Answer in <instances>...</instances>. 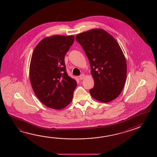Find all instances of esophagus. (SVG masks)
<instances>
[{
	"label": "esophagus",
	"mask_w": 157,
	"mask_h": 157,
	"mask_svg": "<svg viewBox=\"0 0 157 157\" xmlns=\"http://www.w3.org/2000/svg\"><path fill=\"white\" fill-rule=\"evenodd\" d=\"M85 78V75H83V74L81 75L80 76H79V78H80V80H83Z\"/></svg>",
	"instance_id": "1"
}]
</instances>
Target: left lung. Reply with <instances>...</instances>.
I'll use <instances>...</instances> for the list:
<instances>
[{
    "label": "left lung",
    "instance_id": "left-lung-1",
    "mask_svg": "<svg viewBox=\"0 0 157 157\" xmlns=\"http://www.w3.org/2000/svg\"><path fill=\"white\" fill-rule=\"evenodd\" d=\"M76 40L90 62L94 81L91 96L103 103L114 100L123 90L127 76L126 60L119 44L101 29L78 33Z\"/></svg>",
    "mask_w": 157,
    "mask_h": 157
}]
</instances>
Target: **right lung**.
Returning a JSON list of instances; mask_svg holds the SVG:
<instances>
[{
  "instance_id": "add662e5",
  "label": "right lung",
  "mask_w": 157,
  "mask_h": 157,
  "mask_svg": "<svg viewBox=\"0 0 157 157\" xmlns=\"http://www.w3.org/2000/svg\"><path fill=\"white\" fill-rule=\"evenodd\" d=\"M74 35H55L37 44L31 56L30 82L34 93L46 107L59 110L72 100L77 82L67 75L64 56L73 44Z\"/></svg>"
}]
</instances>
